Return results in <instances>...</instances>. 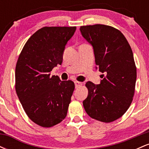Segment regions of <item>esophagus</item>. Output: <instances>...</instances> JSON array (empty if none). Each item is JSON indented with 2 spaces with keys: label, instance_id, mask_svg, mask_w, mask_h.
Segmentation results:
<instances>
[{
  "label": "esophagus",
  "instance_id": "esophagus-1",
  "mask_svg": "<svg viewBox=\"0 0 149 149\" xmlns=\"http://www.w3.org/2000/svg\"><path fill=\"white\" fill-rule=\"evenodd\" d=\"M83 83L79 81H75V85H76V88H79L82 86Z\"/></svg>",
  "mask_w": 149,
  "mask_h": 149
}]
</instances>
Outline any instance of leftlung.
Segmentation results:
<instances>
[{
  "mask_svg": "<svg viewBox=\"0 0 149 149\" xmlns=\"http://www.w3.org/2000/svg\"><path fill=\"white\" fill-rule=\"evenodd\" d=\"M83 36L92 45L95 64L104 74L100 85L88 81L83 107L92 118L111 123L130 107L134 95L136 68L132 50L124 35L111 26H82Z\"/></svg>",
  "mask_w": 149,
  "mask_h": 149,
  "instance_id": "8db88e82",
  "label": "left lung"
}]
</instances>
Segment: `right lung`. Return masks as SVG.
<instances>
[{
	"mask_svg": "<svg viewBox=\"0 0 149 149\" xmlns=\"http://www.w3.org/2000/svg\"><path fill=\"white\" fill-rule=\"evenodd\" d=\"M76 26H44L29 38L15 68V90L28 117L42 127L56 125L66 118L75 84L50 76L61 64L65 45Z\"/></svg>",
	"mask_w": 149,
	"mask_h": 149,
	"instance_id": "right-lung-1",
	"label": "right lung"
}]
</instances>
